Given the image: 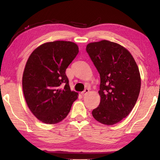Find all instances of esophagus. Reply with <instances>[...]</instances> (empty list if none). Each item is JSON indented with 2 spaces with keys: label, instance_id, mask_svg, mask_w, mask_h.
<instances>
[{
  "label": "esophagus",
  "instance_id": "34e87169",
  "mask_svg": "<svg viewBox=\"0 0 160 160\" xmlns=\"http://www.w3.org/2000/svg\"><path fill=\"white\" fill-rule=\"evenodd\" d=\"M89 92H90V90H89L88 88H85V90H84L83 92H82V94L84 96V95H86L87 94H88Z\"/></svg>",
  "mask_w": 160,
  "mask_h": 160
}]
</instances>
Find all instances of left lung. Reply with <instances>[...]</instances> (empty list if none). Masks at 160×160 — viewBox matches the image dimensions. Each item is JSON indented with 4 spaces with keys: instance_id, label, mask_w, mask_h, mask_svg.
<instances>
[{
    "instance_id": "obj_1",
    "label": "left lung",
    "mask_w": 160,
    "mask_h": 160,
    "mask_svg": "<svg viewBox=\"0 0 160 160\" xmlns=\"http://www.w3.org/2000/svg\"><path fill=\"white\" fill-rule=\"evenodd\" d=\"M86 51L100 75L101 100L92 113L99 123L113 125L129 114L138 98V67L129 51L114 42L90 43Z\"/></svg>"
}]
</instances>
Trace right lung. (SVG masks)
<instances>
[{
    "label": "right lung",
    "mask_w": 160,
    "mask_h": 160,
    "mask_svg": "<svg viewBox=\"0 0 160 160\" xmlns=\"http://www.w3.org/2000/svg\"><path fill=\"white\" fill-rule=\"evenodd\" d=\"M78 52L73 42L55 41L39 46L29 56L23 72V93L29 109L42 122L63 120L77 99L66 70Z\"/></svg>",
    "instance_id": "obj_1"
}]
</instances>
